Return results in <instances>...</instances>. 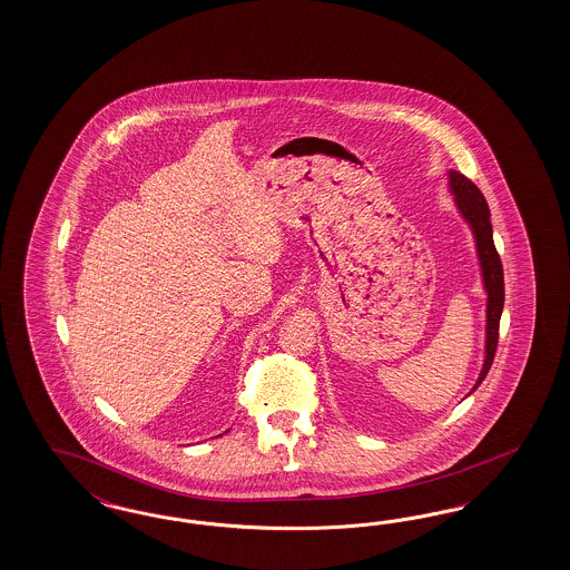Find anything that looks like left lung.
Instances as JSON below:
<instances>
[{"label": "left lung", "instance_id": "8db88e82", "mask_svg": "<svg viewBox=\"0 0 570 570\" xmlns=\"http://www.w3.org/2000/svg\"><path fill=\"white\" fill-rule=\"evenodd\" d=\"M449 188L455 196V205L460 215L470 225L474 240H476V253L483 272L484 293H487V338H484V363L476 384L470 393L479 389L483 382L498 348V336H500L501 311H503V267H501L500 255L495 250L493 242V227H491V213L484 200L483 191L479 190L462 173L449 171Z\"/></svg>", "mask_w": 570, "mask_h": 570}]
</instances>
